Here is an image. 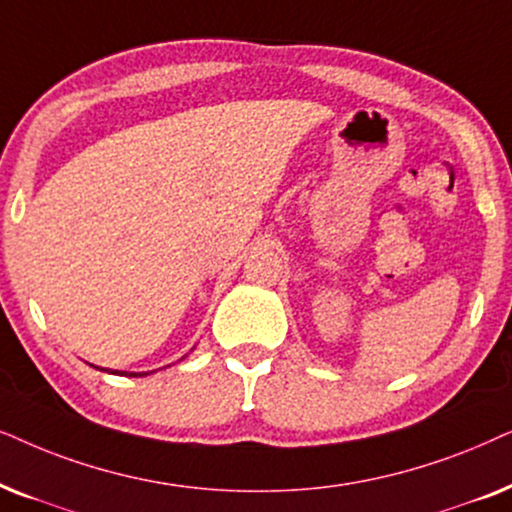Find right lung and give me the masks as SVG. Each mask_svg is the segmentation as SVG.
<instances>
[{
	"mask_svg": "<svg viewBox=\"0 0 512 512\" xmlns=\"http://www.w3.org/2000/svg\"><path fill=\"white\" fill-rule=\"evenodd\" d=\"M91 367H95V365H91ZM95 370H102L109 374H121V377H147V374H152V372H119V370H107V367H95Z\"/></svg>",
	"mask_w": 512,
	"mask_h": 512,
	"instance_id": "1",
	"label": "right lung"
}]
</instances>
